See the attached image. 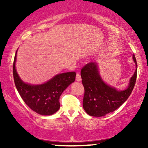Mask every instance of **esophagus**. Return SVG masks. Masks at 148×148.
Masks as SVG:
<instances>
[{"label": "esophagus", "instance_id": "1", "mask_svg": "<svg viewBox=\"0 0 148 148\" xmlns=\"http://www.w3.org/2000/svg\"><path fill=\"white\" fill-rule=\"evenodd\" d=\"M76 80L77 81V82H80L81 80H82V77H81V75L79 73H77L76 75Z\"/></svg>", "mask_w": 148, "mask_h": 148}]
</instances>
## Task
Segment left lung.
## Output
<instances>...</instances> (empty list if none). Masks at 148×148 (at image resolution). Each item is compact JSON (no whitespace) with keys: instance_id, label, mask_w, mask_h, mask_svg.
<instances>
[{"instance_id":"8db88e82","label":"left lung","mask_w":148,"mask_h":148,"mask_svg":"<svg viewBox=\"0 0 148 148\" xmlns=\"http://www.w3.org/2000/svg\"><path fill=\"white\" fill-rule=\"evenodd\" d=\"M133 59L136 69L129 81L126 90H117L102 80L98 71V63L91 62L81 71V77L85 93L83 107L92 116H103L119 108L130 96L137 78V61L135 55Z\"/></svg>"}]
</instances>
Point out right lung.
<instances>
[{
	"mask_svg": "<svg viewBox=\"0 0 148 148\" xmlns=\"http://www.w3.org/2000/svg\"><path fill=\"white\" fill-rule=\"evenodd\" d=\"M16 51L13 62V78L16 88L26 104L38 114L51 115L60 108V95L71 84L75 82V72L56 75L47 82L40 85H32L23 82L15 69Z\"/></svg>",
	"mask_w": 148,
	"mask_h": 148,
	"instance_id": "add662e5",
	"label": "right lung"
}]
</instances>
